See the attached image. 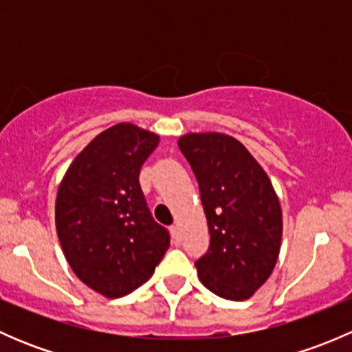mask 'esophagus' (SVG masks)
I'll return each instance as SVG.
<instances>
[{
  "instance_id": "34e87169",
  "label": "esophagus",
  "mask_w": 352,
  "mask_h": 352,
  "mask_svg": "<svg viewBox=\"0 0 352 352\" xmlns=\"http://www.w3.org/2000/svg\"><path fill=\"white\" fill-rule=\"evenodd\" d=\"M179 225H173L170 226V235H172L173 242H179Z\"/></svg>"
}]
</instances>
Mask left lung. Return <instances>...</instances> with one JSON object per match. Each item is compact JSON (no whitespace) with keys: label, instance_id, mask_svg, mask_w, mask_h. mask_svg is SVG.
I'll list each match as a JSON object with an SVG mask.
<instances>
[{"label":"left lung","instance_id":"1","mask_svg":"<svg viewBox=\"0 0 352 352\" xmlns=\"http://www.w3.org/2000/svg\"><path fill=\"white\" fill-rule=\"evenodd\" d=\"M179 148L199 184L211 243L196 262L218 296L248 300L276 267L283 239L279 197L265 170L233 136L189 133Z\"/></svg>","mask_w":352,"mask_h":352}]
</instances>
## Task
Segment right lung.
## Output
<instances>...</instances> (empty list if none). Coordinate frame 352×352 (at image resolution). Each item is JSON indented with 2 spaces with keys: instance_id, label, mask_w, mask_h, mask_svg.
<instances>
[{
  "instance_id": "obj_1",
  "label": "right lung",
  "mask_w": 352,
  "mask_h": 352,
  "mask_svg": "<svg viewBox=\"0 0 352 352\" xmlns=\"http://www.w3.org/2000/svg\"><path fill=\"white\" fill-rule=\"evenodd\" d=\"M160 136L119 122L95 136L67 166L56 197V230L81 283L120 298L153 276L170 235L151 216L140 170Z\"/></svg>"
}]
</instances>
